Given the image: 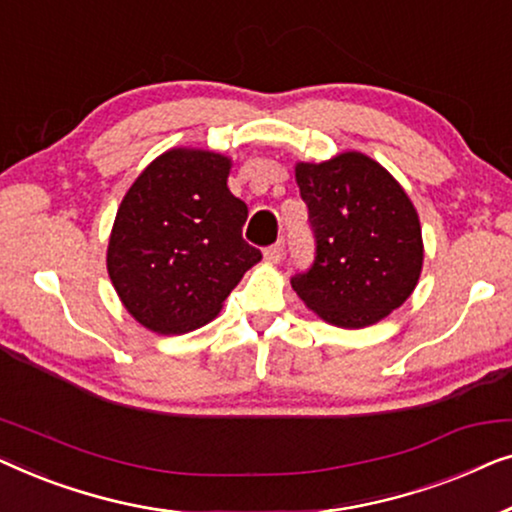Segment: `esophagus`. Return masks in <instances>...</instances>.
Instances as JSON below:
<instances>
[{
    "label": "esophagus",
    "mask_w": 512,
    "mask_h": 512,
    "mask_svg": "<svg viewBox=\"0 0 512 512\" xmlns=\"http://www.w3.org/2000/svg\"><path fill=\"white\" fill-rule=\"evenodd\" d=\"M283 250H285V241L280 239V241L273 243V246L264 250V259H266V262H271V264H278L280 259H283Z\"/></svg>",
    "instance_id": "1"
}]
</instances>
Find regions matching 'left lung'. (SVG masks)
Returning a JSON list of instances; mask_svg holds the SVG:
<instances>
[{
	"label": "left lung",
	"mask_w": 512,
	"mask_h": 512,
	"mask_svg": "<svg viewBox=\"0 0 512 512\" xmlns=\"http://www.w3.org/2000/svg\"><path fill=\"white\" fill-rule=\"evenodd\" d=\"M297 185L315 257L292 276L294 292L331 325H376L410 297L422 271V229L408 194L362 153L301 162Z\"/></svg>",
	"instance_id": "obj_1"
}]
</instances>
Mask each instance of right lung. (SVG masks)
<instances>
[{"label":"right lung","mask_w":512,"mask_h":512,"mask_svg":"<svg viewBox=\"0 0 512 512\" xmlns=\"http://www.w3.org/2000/svg\"><path fill=\"white\" fill-rule=\"evenodd\" d=\"M227 157L176 148L122 199L109 241L111 283L157 334H185L220 313L262 253L243 239L248 206L227 187Z\"/></svg>","instance_id":"right-lung-1"}]
</instances>
